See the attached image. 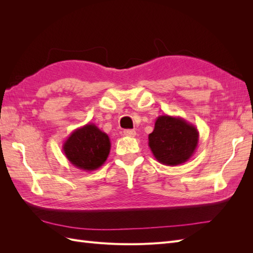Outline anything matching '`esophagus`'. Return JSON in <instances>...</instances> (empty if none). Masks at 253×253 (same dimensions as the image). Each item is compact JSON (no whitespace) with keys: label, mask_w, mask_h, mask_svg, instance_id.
<instances>
[{"label":"esophagus","mask_w":253,"mask_h":253,"mask_svg":"<svg viewBox=\"0 0 253 253\" xmlns=\"http://www.w3.org/2000/svg\"><path fill=\"white\" fill-rule=\"evenodd\" d=\"M124 134L127 137H134L136 135V132L134 131V129H125Z\"/></svg>","instance_id":"esophagus-1"}]
</instances>
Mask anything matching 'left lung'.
Listing matches in <instances>:
<instances>
[{"label": "left lung", "instance_id": "left-lung-1", "mask_svg": "<svg viewBox=\"0 0 253 253\" xmlns=\"http://www.w3.org/2000/svg\"><path fill=\"white\" fill-rule=\"evenodd\" d=\"M198 137L196 126L183 118L162 115L149 135V147L158 163L174 167L188 162L194 154Z\"/></svg>", "mask_w": 253, "mask_h": 253}]
</instances>
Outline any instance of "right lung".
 Listing matches in <instances>:
<instances>
[{"instance_id":"add662e5","label":"right lung","mask_w":253,"mask_h":253,"mask_svg":"<svg viewBox=\"0 0 253 253\" xmlns=\"http://www.w3.org/2000/svg\"><path fill=\"white\" fill-rule=\"evenodd\" d=\"M110 150V137L94 124L75 129L63 143V152L68 162L86 172L100 168L108 158Z\"/></svg>"}]
</instances>
